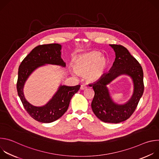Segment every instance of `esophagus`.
Masks as SVG:
<instances>
[{
	"mask_svg": "<svg viewBox=\"0 0 159 159\" xmlns=\"http://www.w3.org/2000/svg\"><path fill=\"white\" fill-rule=\"evenodd\" d=\"M87 88V87H86V85H81V86H80V89L81 90H84V89H85Z\"/></svg>",
	"mask_w": 159,
	"mask_h": 159,
	"instance_id": "1",
	"label": "esophagus"
}]
</instances>
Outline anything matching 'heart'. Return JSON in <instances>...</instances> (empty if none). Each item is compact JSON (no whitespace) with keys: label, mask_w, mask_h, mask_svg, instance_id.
Returning a JSON list of instances; mask_svg holds the SVG:
<instances>
[{"label":"heart","mask_w":159,"mask_h":159,"mask_svg":"<svg viewBox=\"0 0 159 159\" xmlns=\"http://www.w3.org/2000/svg\"><path fill=\"white\" fill-rule=\"evenodd\" d=\"M101 53L93 51L77 57L74 60V70L75 72L85 76L89 82H94L101 79L106 74L109 61Z\"/></svg>","instance_id":"b5f03b06"}]
</instances>
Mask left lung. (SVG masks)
Masks as SVG:
<instances>
[{
	"label": "left lung",
	"mask_w": 159,
	"mask_h": 159,
	"mask_svg": "<svg viewBox=\"0 0 159 159\" xmlns=\"http://www.w3.org/2000/svg\"><path fill=\"white\" fill-rule=\"evenodd\" d=\"M116 58L107 73L99 80L90 84L94 90L91 103L95 115L102 121L118 123L128 119L137 108L143 90V72L139 61L121 45L109 44ZM129 76L134 84L131 98L125 104H118L111 99L107 85L121 75Z\"/></svg>",
	"instance_id": "8db88e82"
}]
</instances>
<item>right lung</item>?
Wrapping results in <instances>:
<instances>
[{"label":"right lung","instance_id":"right-lung-1","mask_svg":"<svg viewBox=\"0 0 159 159\" xmlns=\"http://www.w3.org/2000/svg\"><path fill=\"white\" fill-rule=\"evenodd\" d=\"M61 45L58 43L39 45L35 47L22 60L19 67L17 90L18 96L28 114L35 120L49 123L61 117L69 107L72 96L78 92L80 85H60L52 99L41 106L30 103L25 98L23 89L31 74L38 68L46 65H55L65 67L61 58Z\"/></svg>","mask_w":159,"mask_h":159}]
</instances>
